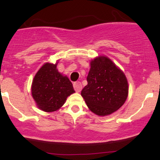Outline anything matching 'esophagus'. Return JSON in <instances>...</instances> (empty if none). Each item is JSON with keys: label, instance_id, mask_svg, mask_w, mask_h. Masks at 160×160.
Segmentation results:
<instances>
[{"label": "esophagus", "instance_id": "esophagus-1", "mask_svg": "<svg viewBox=\"0 0 160 160\" xmlns=\"http://www.w3.org/2000/svg\"><path fill=\"white\" fill-rule=\"evenodd\" d=\"M74 88L77 92H80L82 89V84L80 82H75L74 83Z\"/></svg>", "mask_w": 160, "mask_h": 160}]
</instances>
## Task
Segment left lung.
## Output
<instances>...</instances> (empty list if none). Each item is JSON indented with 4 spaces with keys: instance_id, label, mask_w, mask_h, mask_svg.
Here are the masks:
<instances>
[{
    "instance_id": "1",
    "label": "left lung",
    "mask_w": 160,
    "mask_h": 160,
    "mask_svg": "<svg viewBox=\"0 0 160 160\" xmlns=\"http://www.w3.org/2000/svg\"><path fill=\"white\" fill-rule=\"evenodd\" d=\"M88 84L81 95L88 108L98 116H107L123 105L128 97V81L124 73L106 56L92 60Z\"/></svg>"
}]
</instances>
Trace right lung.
Here are the masks:
<instances>
[{
	"label": "right lung",
	"instance_id": "right-lung-1",
	"mask_svg": "<svg viewBox=\"0 0 160 160\" xmlns=\"http://www.w3.org/2000/svg\"><path fill=\"white\" fill-rule=\"evenodd\" d=\"M56 64H44L37 72L32 85V95L37 106L46 112L56 111L75 92L72 82L58 71Z\"/></svg>",
	"mask_w": 160,
	"mask_h": 160
}]
</instances>
